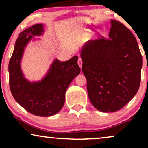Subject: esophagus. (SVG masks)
<instances>
[{"mask_svg": "<svg viewBox=\"0 0 148 148\" xmlns=\"http://www.w3.org/2000/svg\"><path fill=\"white\" fill-rule=\"evenodd\" d=\"M77 63L79 64V66H80V68H82L83 62H82V58H81V57H79L78 60H77Z\"/></svg>", "mask_w": 148, "mask_h": 148, "instance_id": "1", "label": "esophagus"}]
</instances>
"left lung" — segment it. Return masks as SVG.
I'll return each mask as SVG.
<instances>
[{
    "mask_svg": "<svg viewBox=\"0 0 148 148\" xmlns=\"http://www.w3.org/2000/svg\"><path fill=\"white\" fill-rule=\"evenodd\" d=\"M108 36L88 41L81 57L91 103L98 110L113 112L137 94L142 56L134 35L121 22L111 20Z\"/></svg>",
    "mask_w": 148,
    "mask_h": 148,
    "instance_id": "1",
    "label": "left lung"
}]
</instances>
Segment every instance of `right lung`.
I'll use <instances>...</instances> for the list:
<instances>
[{
    "label": "right lung",
    "instance_id": "right-lung-1",
    "mask_svg": "<svg viewBox=\"0 0 148 148\" xmlns=\"http://www.w3.org/2000/svg\"><path fill=\"white\" fill-rule=\"evenodd\" d=\"M42 32L43 25L36 24L19 34L9 60V86L13 98L24 109L36 116H50L61 110L68 86L81 69L77 56L64 62L56 59L43 79L32 83L26 80L20 67L24 48L33 36Z\"/></svg>",
    "mask_w": 148,
    "mask_h": 148
}]
</instances>
